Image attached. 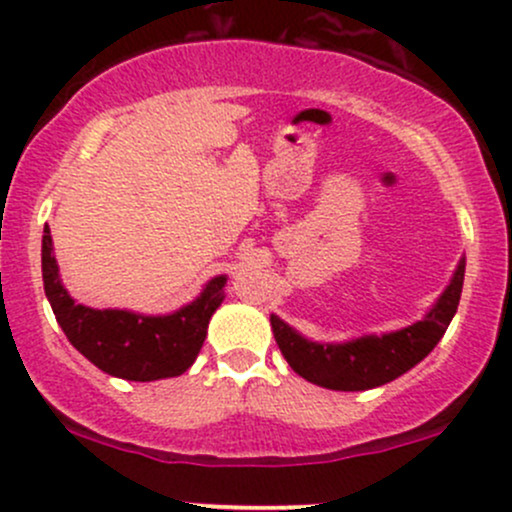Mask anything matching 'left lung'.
<instances>
[{"label": "left lung", "mask_w": 512, "mask_h": 512, "mask_svg": "<svg viewBox=\"0 0 512 512\" xmlns=\"http://www.w3.org/2000/svg\"><path fill=\"white\" fill-rule=\"evenodd\" d=\"M466 260H459L435 306L423 320L384 335H362L347 342H313L279 316H269L274 340L289 367L311 384L333 391H367L384 386L423 362L445 335L462 296Z\"/></svg>", "instance_id": "left-lung-1"}]
</instances>
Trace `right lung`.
I'll use <instances>...</instances> for the list:
<instances>
[{"mask_svg":"<svg viewBox=\"0 0 512 512\" xmlns=\"http://www.w3.org/2000/svg\"><path fill=\"white\" fill-rule=\"evenodd\" d=\"M41 265L50 308L72 347L101 372L126 381H157L187 372L204 345L211 316L226 299V274H218L192 303L167 316L82 306L60 279L48 226L43 228Z\"/></svg>","mask_w":512,"mask_h":512,"instance_id":"add662e5","label":"right lung"}]
</instances>
